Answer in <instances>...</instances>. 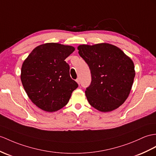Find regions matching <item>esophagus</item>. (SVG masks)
<instances>
[{
  "label": "esophagus",
  "mask_w": 156,
  "mask_h": 156,
  "mask_svg": "<svg viewBox=\"0 0 156 156\" xmlns=\"http://www.w3.org/2000/svg\"><path fill=\"white\" fill-rule=\"evenodd\" d=\"M76 81H77V83H78L79 85L80 84V79H79V78H77V79H76Z\"/></svg>",
  "instance_id": "obj_1"
}]
</instances>
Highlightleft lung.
<instances>
[{
	"label": "left lung",
	"instance_id": "left-lung-1",
	"mask_svg": "<svg viewBox=\"0 0 156 156\" xmlns=\"http://www.w3.org/2000/svg\"><path fill=\"white\" fill-rule=\"evenodd\" d=\"M78 49L90 71L91 82L85 90L89 104L101 112L119 108L126 100L134 82L132 59L109 44L81 45Z\"/></svg>",
	"mask_w": 156,
	"mask_h": 156
}]
</instances>
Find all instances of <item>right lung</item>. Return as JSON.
I'll use <instances>...</instances> for the list:
<instances>
[{
  "label": "right lung",
  "mask_w": 156,
  "mask_h": 156,
  "mask_svg": "<svg viewBox=\"0 0 156 156\" xmlns=\"http://www.w3.org/2000/svg\"><path fill=\"white\" fill-rule=\"evenodd\" d=\"M75 48L57 43L33 49L22 66L21 81L30 99L43 111L55 112L67 104L78 87L65 59Z\"/></svg>",
  "instance_id": "1"
}]
</instances>
